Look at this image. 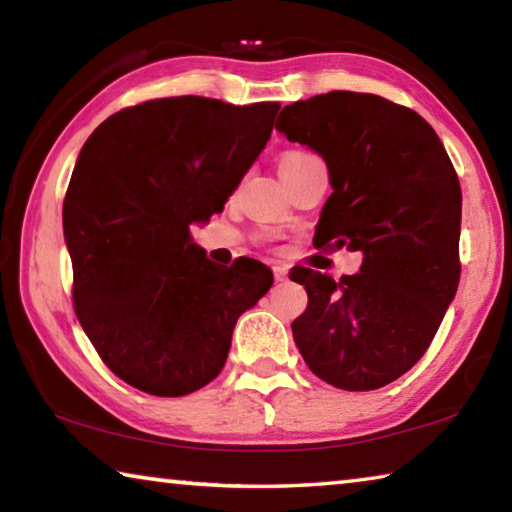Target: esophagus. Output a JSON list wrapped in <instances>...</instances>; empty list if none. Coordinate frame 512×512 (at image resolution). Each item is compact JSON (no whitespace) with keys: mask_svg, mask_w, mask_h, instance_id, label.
I'll list each match as a JSON object with an SVG mask.
<instances>
[{"mask_svg":"<svg viewBox=\"0 0 512 512\" xmlns=\"http://www.w3.org/2000/svg\"><path fill=\"white\" fill-rule=\"evenodd\" d=\"M273 275H275V280H277V282L287 280V275H289V268H287V264H273Z\"/></svg>","mask_w":512,"mask_h":512,"instance_id":"34e87169","label":"esophagus"}]
</instances>
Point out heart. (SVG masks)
<instances>
[{
    "mask_svg": "<svg viewBox=\"0 0 512 512\" xmlns=\"http://www.w3.org/2000/svg\"><path fill=\"white\" fill-rule=\"evenodd\" d=\"M293 155H305V153H300V151H293V153H287V155H284V158H293Z\"/></svg>",
    "mask_w": 512,
    "mask_h": 512,
    "instance_id": "obj_1",
    "label": "heart"
}]
</instances>
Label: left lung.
<instances>
[{"label": "left lung", "instance_id": "1", "mask_svg": "<svg viewBox=\"0 0 512 512\" xmlns=\"http://www.w3.org/2000/svg\"><path fill=\"white\" fill-rule=\"evenodd\" d=\"M289 142L325 160L332 196L314 246L359 250V273L296 266L309 305L293 320L302 359L327 384L375 391L427 352L454 300L461 262V185L436 131L377 94L334 90L282 108Z\"/></svg>", "mask_w": 512, "mask_h": 512}]
</instances>
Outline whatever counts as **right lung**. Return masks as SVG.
Segmentation results:
<instances>
[{
    "label": "right lung",
    "instance_id": "right-lung-1",
    "mask_svg": "<svg viewBox=\"0 0 512 512\" xmlns=\"http://www.w3.org/2000/svg\"><path fill=\"white\" fill-rule=\"evenodd\" d=\"M280 103L144 101L83 144L63 203L74 311L103 363L158 397L219 375L237 318L271 289L250 257L219 266L194 244L271 140Z\"/></svg>",
    "mask_w": 512,
    "mask_h": 512
}]
</instances>
